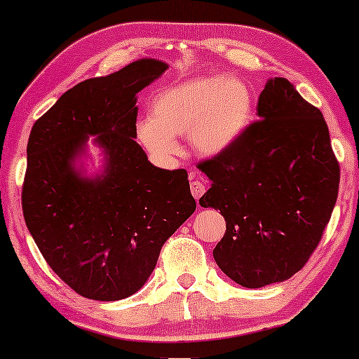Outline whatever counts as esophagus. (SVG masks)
<instances>
[{
  "mask_svg": "<svg viewBox=\"0 0 359 359\" xmlns=\"http://www.w3.org/2000/svg\"><path fill=\"white\" fill-rule=\"evenodd\" d=\"M189 178H191V193H193L194 199H199L201 196L205 193V184L199 180V176H196L194 170H191Z\"/></svg>",
  "mask_w": 359,
  "mask_h": 359,
  "instance_id": "34e87169",
  "label": "esophagus"
}]
</instances>
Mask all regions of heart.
Instances as JSON below:
<instances>
[{
  "instance_id": "1",
  "label": "heart",
  "mask_w": 359,
  "mask_h": 359,
  "mask_svg": "<svg viewBox=\"0 0 359 359\" xmlns=\"http://www.w3.org/2000/svg\"><path fill=\"white\" fill-rule=\"evenodd\" d=\"M255 97L237 76H201L165 88L151 101V117L137 126L144 147L156 156L180 151L175 135H191L199 151L222 154L245 134L253 119Z\"/></svg>"
}]
</instances>
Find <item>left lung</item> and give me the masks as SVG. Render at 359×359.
I'll use <instances>...</instances> for the list:
<instances>
[{
    "mask_svg": "<svg viewBox=\"0 0 359 359\" xmlns=\"http://www.w3.org/2000/svg\"><path fill=\"white\" fill-rule=\"evenodd\" d=\"M258 121L222 154L198 163L212 186L199 199L224 215L214 259L257 289L286 281L309 262L335 208L340 165L318 107L286 78L269 80Z\"/></svg>",
    "mask_w": 359,
    "mask_h": 359,
    "instance_id": "8db88e82",
    "label": "left lung"
}]
</instances>
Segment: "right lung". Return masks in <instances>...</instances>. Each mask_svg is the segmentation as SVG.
I'll return each instance as SVG.
<instances>
[{"instance_id": "obj_1", "label": "right lung", "mask_w": 359, "mask_h": 359, "mask_svg": "<svg viewBox=\"0 0 359 359\" xmlns=\"http://www.w3.org/2000/svg\"><path fill=\"white\" fill-rule=\"evenodd\" d=\"M166 68L142 58L78 83L29 135L24 220L48 266L83 297L119 301L139 291L196 210L188 171L156 168L135 142V95ZM90 135L107 154L105 173L93 180L72 165Z\"/></svg>"}]
</instances>
